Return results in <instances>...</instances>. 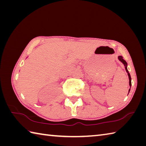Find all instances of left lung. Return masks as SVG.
I'll list each match as a JSON object with an SVG mask.
<instances>
[{
    "label": "left lung",
    "mask_w": 146,
    "mask_h": 146,
    "mask_svg": "<svg viewBox=\"0 0 146 146\" xmlns=\"http://www.w3.org/2000/svg\"><path fill=\"white\" fill-rule=\"evenodd\" d=\"M118 59H119V60L120 62H122V63L123 64V65H124L125 70H126V72L127 73V74H128L129 79V85H130V89L129 90V93L130 90H131V75H130V73H129V71L127 70V62L125 61V60H123V57L122 56H118Z\"/></svg>",
    "instance_id": "left-lung-1"
}]
</instances>
